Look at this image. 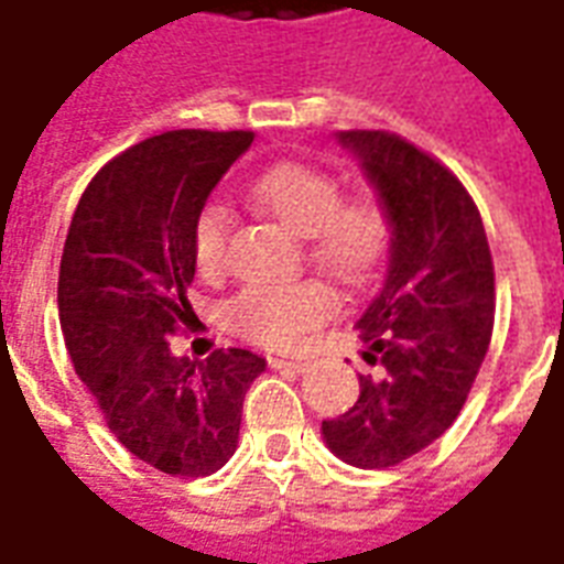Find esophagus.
Masks as SVG:
<instances>
[{
  "label": "esophagus",
  "instance_id": "1",
  "mask_svg": "<svg viewBox=\"0 0 564 564\" xmlns=\"http://www.w3.org/2000/svg\"><path fill=\"white\" fill-rule=\"evenodd\" d=\"M269 366L278 368V371H286V375H302L307 368V362L302 359H281V356H269Z\"/></svg>",
  "mask_w": 564,
  "mask_h": 564
}]
</instances>
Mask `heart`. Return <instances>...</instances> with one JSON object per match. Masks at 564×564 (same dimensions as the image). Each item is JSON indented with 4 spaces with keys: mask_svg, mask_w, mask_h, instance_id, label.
I'll list each match as a JSON object with an SVG mask.
<instances>
[{
    "mask_svg": "<svg viewBox=\"0 0 564 564\" xmlns=\"http://www.w3.org/2000/svg\"><path fill=\"white\" fill-rule=\"evenodd\" d=\"M250 202L305 235L307 257L323 274L344 286L362 283L387 245V217L371 196L341 198V186L323 169L305 162H278L247 186ZM232 210L208 202L193 223V257L202 274L217 278L229 262ZM335 299L319 281L247 286L229 302V319L247 341L286 350L329 317Z\"/></svg>",
    "mask_w": 564,
    "mask_h": 564,
    "instance_id": "obj_1",
    "label": "heart"
}]
</instances>
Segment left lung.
<instances>
[{
  "label": "left lung",
  "mask_w": 564,
  "mask_h": 564,
  "mask_svg": "<svg viewBox=\"0 0 564 564\" xmlns=\"http://www.w3.org/2000/svg\"><path fill=\"white\" fill-rule=\"evenodd\" d=\"M387 210L390 265L356 323L368 366L350 411L323 420L335 456L392 468L447 432L484 366L496 271L480 210L444 162L383 129L338 135Z\"/></svg>",
  "instance_id": "left-lung-1"
}]
</instances>
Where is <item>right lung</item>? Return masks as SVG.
Listing matches in <instances>:
<instances>
[{"label":"right lung","instance_id":"obj_1","mask_svg":"<svg viewBox=\"0 0 564 564\" xmlns=\"http://www.w3.org/2000/svg\"><path fill=\"white\" fill-rule=\"evenodd\" d=\"M253 132L174 129L123 150L84 189L59 259V326L78 378L123 447L172 477H208L238 447L265 359L241 347L205 362L169 338L196 314L193 223Z\"/></svg>","mask_w":564,"mask_h":564}]
</instances>
